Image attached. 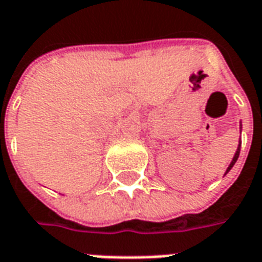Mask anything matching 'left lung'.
<instances>
[{
  "mask_svg": "<svg viewBox=\"0 0 262 262\" xmlns=\"http://www.w3.org/2000/svg\"><path fill=\"white\" fill-rule=\"evenodd\" d=\"M239 147H241V145L238 146V150H236V153H235V156H234V159H232V161H231V164H230V167L227 168V172H230V169L232 167H234V164L236 163V160H238V157H239V151H241V149H239ZM226 172V173H227ZM226 173H224V175H226Z\"/></svg>",
  "mask_w": 262,
  "mask_h": 262,
  "instance_id": "obj_1",
  "label": "left lung"
}]
</instances>
